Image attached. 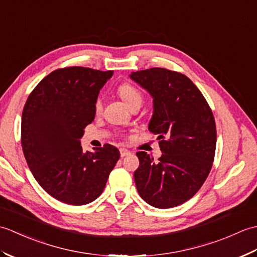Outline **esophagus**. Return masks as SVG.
<instances>
[{"label": "esophagus", "mask_w": 257, "mask_h": 257, "mask_svg": "<svg viewBox=\"0 0 257 257\" xmlns=\"http://www.w3.org/2000/svg\"><path fill=\"white\" fill-rule=\"evenodd\" d=\"M119 151H120V156H121V157H125V156L130 155V151L127 150V149H124V148H120Z\"/></svg>", "instance_id": "1"}]
</instances>
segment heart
<instances>
[{
    "label": "heart",
    "instance_id": "b5f03b06",
    "mask_svg": "<svg viewBox=\"0 0 257 257\" xmlns=\"http://www.w3.org/2000/svg\"><path fill=\"white\" fill-rule=\"evenodd\" d=\"M118 94L120 97L128 103L130 107H133L135 103L137 102H143V95H141L140 90L137 87L129 84V83H123L118 87ZM102 109V101L100 98H98L95 102V110L97 112H100Z\"/></svg>",
    "mask_w": 257,
    "mask_h": 257
}]
</instances>
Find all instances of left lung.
Instances as JSON below:
<instances>
[{
    "label": "left lung",
    "mask_w": 257,
    "mask_h": 257,
    "mask_svg": "<svg viewBox=\"0 0 257 257\" xmlns=\"http://www.w3.org/2000/svg\"><path fill=\"white\" fill-rule=\"evenodd\" d=\"M130 78L154 98L149 130L158 135L162 156L155 161L137 152L134 178L147 203L168 209L198 192L215 155V120L204 96L187 76L166 68L138 70Z\"/></svg>",
    "instance_id": "obj_1"
}]
</instances>
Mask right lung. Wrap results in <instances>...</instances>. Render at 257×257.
Returning <instances> with one entry per match:
<instances>
[{"label":"right lung","mask_w":257,"mask_h":257,"mask_svg":"<svg viewBox=\"0 0 257 257\" xmlns=\"http://www.w3.org/2000/svg\"><path fill=\"white\" fill-rule=\"evenodd\" d=\"M112 70L65 67L43 78L22 113L21 143L36 181L56 200L70 205L99 196L119 150L109 144L84 151L79 139L94 121L95 102Z\"/></svg>","instance_id":"obj_1"}]
</instances>
